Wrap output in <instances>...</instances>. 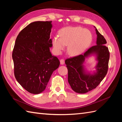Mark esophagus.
<instances>
[{
	"label": "esophagus",
	"instance_id": "34e87169",
	"mask_svg": "<svg viewBox=\"0 0 122 122\" xmlns=\"http://www.w3.org/2000/svg\"><path fill=\"white\" fill-rule=\"evenodd\" d=\"M60 64H64V59H61L60 60Z\"/></svg>",
	"mask_w": 122,
	"mask_h": 122
}]
</instances>
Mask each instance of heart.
Listing matches in <instances>:
<instances>
[{
	"label": "heart",
	"instance_id": "1",
	"mask_svg": "<svg viewBox=\"0 0 122 122\" xmlns=\"http://www.w3.org/2000/svg\"><path fill=\"white\" fill-rule=\"evenodd\" d=\"M60 38L57 36L52 39L54 50L60 53L67 46L69 55L76 56L82 53L90 46L92 36L90 31L81 27H68L60 32Z\"/></svg>",
	"mask_w": 122,
	"mask_h": 122
}]
</instances>
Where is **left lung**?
Wrapping results in <instances>:
<instances>
[{"label": "left lung", "mask_w": 122, "mask_h": 122, "mask_svg": "<svg viewBox=\"0 0 122 122\" xmlns=\"http://www.w3.org/2000/svg\"><path fill=\"white\" fill-rule=\"evenodd\" d=\"M97 35V45L89 49L83 54L66 59L65 61L68 70V82L74 92L87 93L95 89L104 78L108 70L110 52L105 46L104 37L95 28ZM95 55L98 61L96 72L91 74L85 70L83 64L85 59Z\"/></svg>", "instance_id": "8db88e82"}]
</instances>
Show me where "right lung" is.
Segmentation results:
<instances>
[{"label":"right lung","instance_id":"right-lung-1","mask_svg":"<svg viewBox=\"0 0 122 122\" xmlns=\"http://www.w3.org/2000/svg\"><path fill=\"white\" fill-rule=\"evenodd\" d=\"M52 21L30 23L18 35L12 51L15 76L30 93L38 94L46 89L60 61L52 56L50 33Z\"/></svg>","mask_w":122,"mask_h":122}]
</instances>
